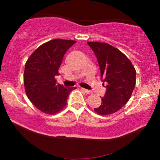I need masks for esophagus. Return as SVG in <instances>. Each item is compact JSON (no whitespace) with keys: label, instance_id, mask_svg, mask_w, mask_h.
Returning a JSON list of instances; mask_svg holds the SVG:
<instances>
[{"label":"esophagus","instance_id":"obj_1","mask_svg":"<svg viewBox=\"0 0 160 160\" xmlns=\"http://www.w3.org/2000/svg\"><path fill=\"white\" fill-rule=\"evenodd\" d=\"M81 89H82V91H84L85 93L87 94H92V92L91 90H89V89H84V88H81Z\"/></svg>","mask_w":160,"mask_h":160}]
</instances>
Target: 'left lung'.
<instances>
[{
	"label": "left lung",
	"instance_id": "left-lung-1",
	"mask_svg": "<svg viewBox=\"0 0 160 160\" xmlns=\"http://www.w3.org/2000/svg\"><path fill=\"white\" fill-rule=\"evenodd\" d=\"M87 43L97 58L102 84H107L101 105L94 110L100 115L111 114L130 100L135 86L136 71L130 60L117 48L105 43Z\"/></svg>",
	"mask_w": 160,
	"mask_h": 160
}]
</instances>
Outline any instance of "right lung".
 <instances>
[{
    "label": "right lung",
    "instance_id": "right-lung-1",
    "mask_svg": "<svg viewBox=\"0 0 160 160\" xmlns=\"http://www.w3.org/2000/svg\"><path fill=\"white\" fill-rule=\"evenodd\" d=\"M76 41L54 39L40 46L25 63L24 84L32 103L38 110L54 114L64 108L69 94L76 87H65L57 83L55 76L65 52Z\"/></svg>",
    "mask_w": 160,
    "mask_h": 160
}]
</instances>
